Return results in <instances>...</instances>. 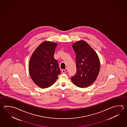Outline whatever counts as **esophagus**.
<instances>
[{"instance_id": "34e87169", "label": "esophagus", "mask_w": 127, "mask_h": 127, "mask_svg": "<svg viewBox=\"0 0 127 127\" xmlns=\"http://www.w3.org/2000/svg\"><path fill=\"white\" fill-rule=\"evenodd\" d=\"M67 71H68V69H62V73H65L67 72Z\"/></svg>"}]
</instances>
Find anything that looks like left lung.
<instances>
[{
    "label": "left lung",
    "mask_w": 127,
    "mask_h": 127,
    "mask_svg": "<svg viewBox=\"0 0 127 127\" xmlns=\"http://www.w3.org/2000/svg\"><path fill=\"white\" fill-rule=\"evenodd\" d=\"M72 47L76 54L77 72L71 78L74 85L84 88L94 83L98 76L100 60L96 52L84 40L74 43Z\"/></svg>",
    "instance_id": "obj_1"
}]
</instances>
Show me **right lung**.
Here are the masks:
<instances>
[{"mask_svg": "<svg viewBox=\"0 0 127 127\" xmlns=\"http://www.w3.org/2000/svg\"><path fill=\"white\" fill-rule=\"evenodd\" d=\"M58 43L45 41L34 51L29 61V73L31 79L41 88L52 86L61 73L54 54Z\"/></svg>", "mask_w": 127, "mask_h": 127, "instance_id": "1", "label": "right lung"}]
</instances>
